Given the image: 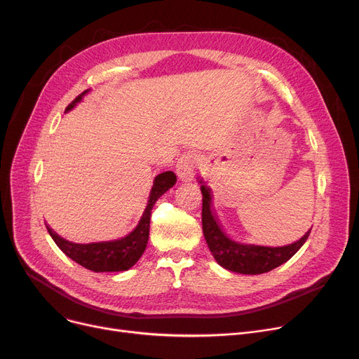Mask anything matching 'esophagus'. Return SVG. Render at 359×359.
I'll use <instances>...</instances> for the list:
<instances>
[{"label": "esophagus", "instance_id": "obj_1", "mask_svg": "<svg viewBox=\"0 0 359 359\" xmlns=\"http://www.w3.org/2000/svg\"><path fill=\"white\" fill-rule=\"evenodd\" d=\"M198 165V157L194 151H187L184 153L176 164V173L180 180L191 182L195 177V168Z\"/></svg>", "mask_w": 359, "mask_h": 359}]
</instances>
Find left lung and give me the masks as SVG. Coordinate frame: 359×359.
<instances>
[{
  "instance_id": "8db88e82",
  "label": "left lung",
  "mask_w": 359,
  "mask_h": 359,
  "mask_svg": "<svg viewBox=\"0 0 359 359\" xmlns=\"http://www.w3.org/2000/svg\"><path fill=\"white\" fill-rule=\"evenodd\" d=\"M201 183L202 192V230L208 248L215 257V260L225 269L237 273L246 275H259L269 272L278 268L282 263L290 260L303 244L307 241L311 229L301 237L298 241L288 244L284 248H266L255 246V244H241L233 241L225 236L218 225V221L212 212L211 203V189L203 184L202 179H198Z\"/></svg>"
}]
</instances>
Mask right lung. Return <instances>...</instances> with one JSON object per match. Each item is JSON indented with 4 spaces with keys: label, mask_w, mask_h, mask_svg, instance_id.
<instances>
[{
    "label": "right lung",
    "mask_w": 359,
    "mask_h": 359,
    "mask_svg": "<svg viewBox=\"0 0 359 359\" xmlns=\"http://www.w3.org/2000/svg\"><path fill=\"white\" fill-rule=\"evenodd\" d=\"M88 90L81 93L80 96L74 99L67 106V111L71 110L79 102H81L83 96ZM177 177L173 172H164L158 176H156L153 187H151L149 198L147 208L138 222L137 227L132 230L128 236L111 240V241H100V243H88V244H79L72 243L61 236L56 234L50 227L46 229L53 238V241L68 257H71L74 262H77L79 265L84 266L88 271L93 272H121L128 271L132 268L142 256L149 236V219H151V211L153 206L157 202V199L165 194L170 187L175 186Z\"/></svg>",
    "instance_id": "obj_1"
}]
</instances>
